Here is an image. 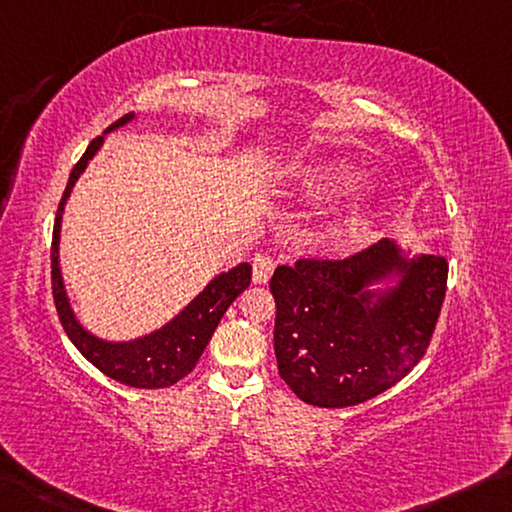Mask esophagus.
Wrapping results in <instances>:
<instances>
[{"label": "esophagus", "instance_id": "1", "mask_svg": "<svg viewBox=\"0 0 512 512\" xmlns=\"http://www.w3.org/2000/svg\"><path fill=\"white\" fill-rule=\"evenodd\" d=\"M274 267H277V261L272 256L258 254L254 263H251V279H254V283H267L272 277Z\"/></svg>", "mask_w": 512, "mask_h": 512}]
</instances>
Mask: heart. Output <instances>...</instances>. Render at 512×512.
Here are the masks:
<instances>
[{"label":"heart","mask_w":512,"mask_h":512,"mask_svg":"<svg viewBox=\"0 0 512 512\" xmlns=\"http://www.w3.org/2000/svg\"><path fill=\"white\" fill-rule=\"evenodd\" d=\"M364 185L366 176L343 162H322L316 167H309L302 174V192L313 201H329L338 199V196L357 194L359 190H364ZM364 219V210L350 208L329 224V231H332L334 238H345V235L357 233L364 226Z\"/></svg>","instance_id":"b5f03b06"}]
</instances>
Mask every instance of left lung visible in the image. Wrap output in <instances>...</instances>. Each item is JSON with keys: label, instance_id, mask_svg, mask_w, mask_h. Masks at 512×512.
<instances>
[{"label": "left lung", "instance_id": "left-lung-1", "mask_svg": "<svg viewBox=\"0 0 512 512\" xmlns=\"http://www.w3.org/2000/svg\"><path fill=\"white\" fill-rule=\"evenodd\" d=\"M398 276L396 287L367 288ZM444 256L407 258L380 240L338 261L300 258L270 279L279 375L304 403L350 407L380 396L426 355L446 295Z\"/></svg>", "mask_w": 512, "mask_h": 512}]
</instances>
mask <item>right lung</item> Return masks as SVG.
I'll return each instance as SVG.
<instances>
[{
  "label": "right lung",
  "mask_w": 512,
  "mask_h": 512,
  "mask_svg": "<svg viewBox=\"0 0 512 512\" xmlns=\"http://www.w3.org/2000/svg\"><path fill=\"white\" fill-rule=\"evenodd\" d=\"M130 121H135V114H125L123 119L109 125L107 132L123 128V125ZM102 141H105V137H96L91 141L86 153L80 157V162H77L73 171H70L64 196H61L59 201L50 249L54 306H57L59 320L61 325H64L70 341H73L75 348L80 350L98 371L112 377L116 382L128 384V387L135 389H164L176 384L178 380H183L187 373H192V368L203 355V350H206V345L212 334H215V329L226 309H229L235 297L249 286L251 265L240 263L235 265L233 270L222 272L219 277L212 279L174 320H169L162 329H155L151 334L135 338V341L112 343L102 341V338L86 332L80 325V320L75 318L73 309H70L64 279H61L59 235L61 215H64L66 201L70 192H73L75 180L80 178L91 157L100 151Z\"/></svg>",
  "instance_id": "1"
}]
</instances>
